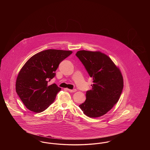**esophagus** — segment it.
Masks as SVG:
<instances>
[{"instance_id":"obj_1","label":"esophagus","mask_w":150,"mask_h":150,"mask_svg":"<svg viewBox=\"0 0 150 150\" xmlns=\"http://www.w3.org/2000/svg\"><path fill=\"white\" fill-rule=\"evenodd\" d=\"M68 91H69V92H72V93L75 92L77 91L76 89H68Z\"/></svg>"}]
</instances>
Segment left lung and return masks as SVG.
Wrapping results in <instances>:
<instances>
[{"instance_id": "obj_1", "label": "left lung", "mask_w": 150, "mask_h": 150, "mask_svg": "<svg viewBox=\"0 0 150 150\" xmlns=\"http://www.w3.org/2000/svg\"><path fill=\"white\" fill-rule=\"evenodd\" d=\"M93 78L92 89L86 92V101L79 107L90 117L106 114L119 100L124 80L111 59L100 51L79 50L76 53Z\"/></svg>"}]
</instances>
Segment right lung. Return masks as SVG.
<instances>
[{"label":"right lung","instance_id":"obj_1","mask_svg":"<svg viewBox=\"0 0 150 150\" xmlns=\"http://www.w3.org/2000/svg\"><path fill=\"white\" fill-rule=\"evenodd\" d=\"M71 50H48L33 56L18 73L16 91L29 110L39 113L54 102L61 88L56 84L48 85L59 64L71 54Z\"/></svg>","mask_w":150,"mask_h":150}]
</instances>
